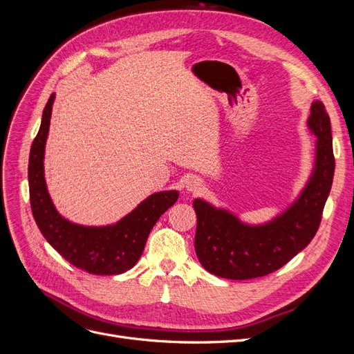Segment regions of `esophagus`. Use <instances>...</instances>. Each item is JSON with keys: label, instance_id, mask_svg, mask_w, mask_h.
<instances>
[{"label": "esophagus", "instance_id": "1", "mask_svg": "<svg viewBox=\"0 0 354 354\" xmlns=\"http://www.w3.org/2000/svg\"><path fill=\"white\" fill-rule=\"evenodd\" d=\"M203 189V181H202V178H199V177H196V176H193V177H190V178H187V181H186V190L189 192V193H198V192H201Z\"/></svg>", "mask_w": 354, "mask_h": 354}]
</instances>
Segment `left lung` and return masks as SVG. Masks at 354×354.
<instances>
[{
	"label": "left lung",
	"mask_w": 354,
	"mask_h": 354,
	"mask_svg": "<svg viewBox=\"0 0 354 354\" xmlns=\"http://www.w3.org/2000/svg\"><path fill=\"white\" fill-rule=\"evenodd\" d=\"M308 129L316 138L312 174L296 201L270 221L249 224L228 209L193 201L194 250L206 271L228 279L263 277L293 259L315 237L335 169L331 121L321 101L310 105Z\"/></svg>",
	"instance_id": "left-lung-1"
}]
</instances>
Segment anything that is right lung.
Listing matches in <instances>:
<instances>
[{"label": "right lung", "mask_w": 354, "mask_h": 354, "mask_svg": "<svg viewBox=\"0 0 354 354\" xmlns=\"http://www.w3.org/2000/svg\"><path fill=\"white\" fill-rule=\"evenodd\" d=\"M55 93L48 100L38 135L29 155V193L36 224L46 241L73 266L95 275L123 274L139 261L151 230L160 216L177 202V190L149 194L135 209L106 225H82L68 221L53 203L46 187L44 158L45 143Z\"/></svg>", "instance_id": "add662e5"}]
</instances>
